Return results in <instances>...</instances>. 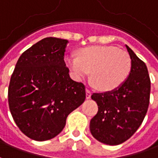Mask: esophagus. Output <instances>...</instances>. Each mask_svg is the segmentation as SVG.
Returning a JSON list of instances; mask_svg holds the SVG:
<instances>
[{"label":"esophagus","instance_id":"1","mask_svg":"<svg viewBox=\"0 0 158 158\" xmlns=\"http://www.w3.org/2000/svg\"><path fill=\"white\" fill-rule=\"evenodd\" d=\"M91 97V92L89 89H86V98L87 99H90Z\"/></svg>","mask_w":158,"mask_h":158}]
</instances>
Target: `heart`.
<instances>
[{
  "mask_svg": "<svg viewBox=\"0 0 158 158\" xmlns=\"http://www.w3.org/2000/svg\"><path fill=\"white\" fill-rule=\"evenodd\" d=\"M65 61L78 80L87 78L101 90L120 86L128 77L132 60L129 54L114 46H90L78 51V57L68 56Z\"/></svg>",
  "mask_w": 158,
  "mask_h": 158,
  "instance_id": "heart-1",
  "label": "heart"
}]
</instances>
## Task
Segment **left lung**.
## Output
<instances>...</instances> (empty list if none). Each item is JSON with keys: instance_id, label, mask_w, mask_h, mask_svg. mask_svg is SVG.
Instances as JSON below:
<instances>
[{"instance_id": "obj_1", "label": "left lung", "mask_w": 158, "mask_h": 158, "mask_svg": "<svg viewBox=\"0 0 158 158\" xmlns=\"http://www.w3.org/2000/svg\"><path fill=\"white\" fill-rule=\"evenodd\" d=\"M126 48L132 60L128 77L114 90L91 95L98 111L90 120V133L97 140L110 145L120 144L133 136L144 121L150 102L147 67L127 45Z\"/></svg>"}]
</instances>
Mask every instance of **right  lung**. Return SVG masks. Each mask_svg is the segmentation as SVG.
Masks as SVG:
<instances>
[{
    "mask_svg": "<svg viewBox=\"0 0 158 158\" xmlns=\"http://www.w3.org/2000/svg\"><path fill=\"white\" fill-rule=\"evenodd\" d=\"M68 43L56 37L37 42L19 58L10 79V112L22 133L34 140L58 135L68 114L85 99L84 84L73 80L66 67Z\"/></svg>",
    "mask_w": 158,
    "mask_h": 158,
    "instance_id": "right-lung-1",
    "label": "right lung"
}]
</instances>
